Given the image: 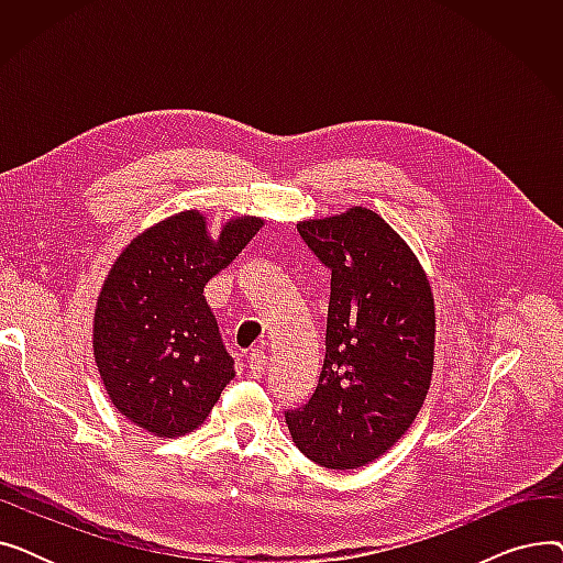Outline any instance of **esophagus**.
I'll return each mask as SVG.
<instances>
[{
	"instance_id": "obj_1",
	"label": "esophagus",
	"mask_w": 563,
	"mask_h": 563,
	"mask_svg": "<svg viewBox=\"0 0 563 563\" xmlns=\"http://www.w3.org/2000/svg\"><path fill=\"white\" fill-rule=\"evenodd\" d=\"M264 367H266V353H264V349H253L251 353H249V374L253 376V378H262V374H264Z\"/></svg>"
}]
</instances>
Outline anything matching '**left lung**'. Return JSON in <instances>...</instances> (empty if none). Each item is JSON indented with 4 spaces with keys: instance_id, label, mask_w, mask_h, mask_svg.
<instances>
[{
    "instance_id": "left-lung-1",
    "label": "left lung",
    "mask_w": 563,
    "mask_h": 563,
    "mask_svg": "<svg viewBox=\"0 0 563 563\" xmlns=\"http://www.w3.org/2000/svg\"><path fill=\"white\" fill-rule=\"evenodd\" d=\"M297 228L331 269V301L317 390L285 420L310 461L356 470L386 454L427 399L435 358L433 291L418 255L367 207Z\"/></svg>"
}]
</instances>
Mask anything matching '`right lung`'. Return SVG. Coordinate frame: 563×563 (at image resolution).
Instances as JSON below:
<instances>
[{
  "instance_id": "obj_1",
  "label": "right lung",
  "mask_w": 563,
  "mask_h": 563,
  "mask_svg": "<svg viewBox=\"0 0 563 563\" xmlns=\"http://www.w3.org/2000/svg\"><path fill=\"white\" fill-rule=\"evenodd\" d=\"M262 225L230 217L212 236L200 210H185L139 232L113 260L96 303L93 358L132 424L177 438L212 412L234 367L202 289Z\"/></svg>"
}]
</instances>
